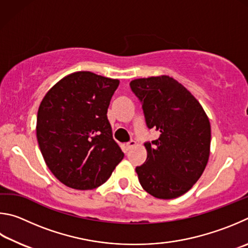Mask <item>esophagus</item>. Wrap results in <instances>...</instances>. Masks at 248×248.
<instances>
[{
	"label": "esophagus",
	"mask_w": 248,
	"mask_h": 248,
	"mask_svg": "<svg viewBox=\"0 0 248 248\" xmlns=\"http://www.w3.org/2000/svg\"><path fill=\"white\" fill-rule=\"evenodd\" d=\"M136 144H137V142H136L135 140H131V141H128L127 144H126V148H127V150L132 149L133 147H135V146H136Z\"/></svg>",
	"instance_id": "1"
}]
</instances>
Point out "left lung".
Instances as JSON below:
<instances>
[{
  "label": "left lung",
  "instance_id": "left-lung-1",
  "mask_svg": "<svg viewBox=\"0 0 248 248\" xmlns=\"http://www.w3.org/2000/svg\"><path fill=\"white\" fill-rule=\"evenodd\" d=\"M129 85L142 103L147 126L160 133L146 142V162L136 168L141 187L159 199L180 197L208 163L209 119L198 100L170 76L137 78Z\"/></svg>",
  "mask_w": 248,
  "mask_h": 248
}]
</instances>
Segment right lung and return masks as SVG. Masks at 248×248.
I'll return each mask as SVG.
<instances>
[{
  "label": "right lung",
  "instance_id": "1",
  "mask_svg": "<svg viewBox=\"0 0 248 248\" xmlns=\"http://www.w3.org/2000/svg\"><path fill=\"white\" fill-rule=\"evenodd\" d=\"M119 84L91 72H75L42 99L36 127L39 148L50 171L67 187H99L124 157L107 116Z\"/></svg>",
  "mask_w": 248,
  "mask_h": 248
}]
</instances>
